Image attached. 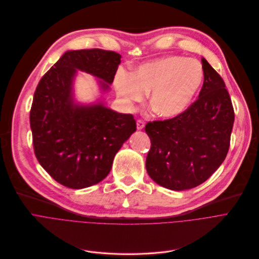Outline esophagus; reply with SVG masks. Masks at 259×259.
Returning a JSON list of instances; mask_svg holds the SVG:
<instances>
[{
  "instance_id": "obj_1",
  "label": "esophagus",
  "mask_w": 259,
  "mask_h": 259,
  "mask_svg": "<svg viewBox=\"0 0 259 259\" xmlns=\"http://www.w3.org/2000/svg\"><path fill=\"white\" fill-rule=\"evenodd\" d=\"M145 127V122L143 119H137L136 120V128L139 129V130H141V129H143Z\"/></svg>"
}]
</instances>
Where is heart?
<instances>
[{
  "label": "heart",
  "mask_w": 259,
  "mask_h": 259,
  "mask_svg": "<svg viewBox=\"0 0 259 259\" xmlns=\"http://www.w3.org/2000/svg\"><path fill=\"white\" fill-rule=\"evenodd\" d=\"M204 79L198 60L183 56H167L142 64L131 75L117 71L114 86L117 96L129 107L150 93L152 111L162 117H174L192 104Z\"/></svg>",
  "instance_id": "heart-1"
}]
</instances>
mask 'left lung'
Returning a JSON list of instances; mask_svg holds the SVG:
<instances>
[{
    "instance_id": "8db88e82",
    "label": "left lung",
    "mask_w": 259,
    "mask_h": 259,
    "mask_svg": "<svg viewBox=\"0 0 259 259\" xmlns=\"http://www.w3.org/2000/svg\"><path fill=\"white\" fill-rule=\"evenodd\" d=\"M202 67L204 82L198 100L181 114L145 127L151 140L148 174L171 191L205 182L225 160L230 146L234 110L229 93L204 58Z\"/></svg>"
}]
</instances>
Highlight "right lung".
<instances>
[{"instance_id":"add662e5","label":"right lung","mask_w":259,"mask_h":259,"mask_svg":"<svg viewBox=\"0 0 259 259\" xmlns=\"http://www.w3.org/2000/svg\"><path fill=\"white\" fill-rule=\"evenodd\" d=\"M120 56L102 49L67 51L40 79L30 110L33 148L47 173L70 188L102 181L116 152L136 130L132 114L104 105H77L73 80L77 70L94 75L103 91L113 82Z\"/></svg>"}]
</instances>
